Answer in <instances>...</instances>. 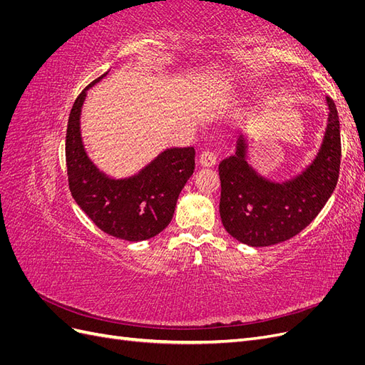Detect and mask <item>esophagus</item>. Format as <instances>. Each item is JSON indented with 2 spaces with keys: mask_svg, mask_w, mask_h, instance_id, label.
<instances>
[{
  "mask_svg": "<svg viewBox=\"0 0 365 365\" xmlns=\"http://www.w3.org/2000/svg\"><path fill=\"white\" fill-rule=\"evenodd\" d=\"M217 155L213 150H204L200 157V163L201 165H205V168H212V165L216 164Z\"/></svg>",
  "mask_w": 365,
  "mask_h": 365,
  "instance_id": "34e87169",
  "label": "esophagus"
}]
</instances>
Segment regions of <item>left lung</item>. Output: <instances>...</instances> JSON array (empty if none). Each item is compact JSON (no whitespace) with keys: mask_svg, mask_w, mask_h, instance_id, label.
I'll use <instances>...</instances> for the list:
<instances>
[{"mask_svg":"<svg viewBox=\"0 0 365 365\" xmlns=\"http://www.w3.org/2000/svg\"><path fill=\"white\" fill-rule=\"evenodd\" d=\"M329 123L323 146L309 168L289 182H269L245 160V143L219 163V213L228 233L250 247H269L297 236L334 193L341 163L339 118L327 96Z\"/></svg>","mask_w":365,"mask_h":365,"instance_id":"left-lung-1","label":"left lung"}]
</instances>
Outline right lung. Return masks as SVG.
<instances>
[{"label": "right lung", "mask_w": 365, "mask_h": 365, "mask_svg": "<svg viewBox=\"0 0 365 365\" xmlns=\"http://www.w3.org/2000/svg\"><path fill=\"white\" fill-rule=\"evenodd\" d=\"M71 108L65 140L70 192L85 215L106 235L129 242L146 240L169 225L178 196L195 170V149L173 148L128 180H111L86 157L81 137V111L86 90Z\"/></svg>", "instance_id": "add662e5"}]
</instances>
